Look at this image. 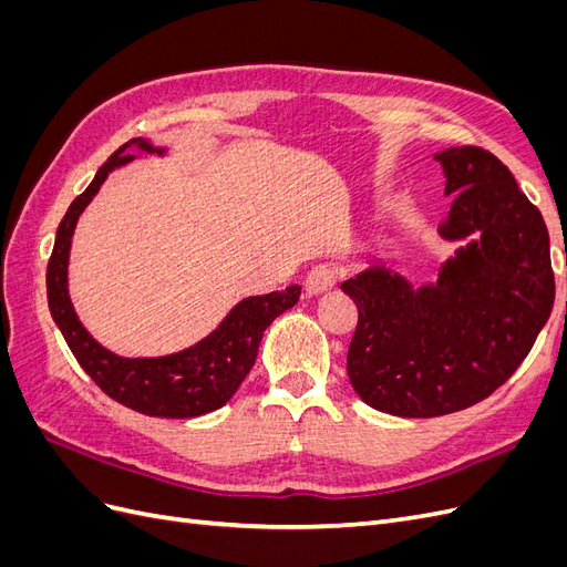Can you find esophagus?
Masks as SVG:
<instances>
[{
  "label": "esophagus",
  "instance_id": "esophagus-1",
  "mask_svg": "<svg viewBox=\"0 0 567 567\" xmlns=\"http://www.w3.org/2000/svg\"><path fill=\"white\" fill-rule=\"evenodd\" d=\"M338 281H340V267L323 262L307 271L305 288L310 296H319V293H326V290H331Z\"/></svg>",
  "mask_w": 567,
  "mask_h": 567
}]
</instances>
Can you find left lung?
I'll return each mask as SVG.
<instances>
[{
  "label": "left lung",
  "mask_w": 567,
  "mask_h": 567,
  "mask_svg": "<svg viewBox=\"0 0 567 567\" xmlns=\"http://www.w3.org/2000/svg\"><path fill=\"white\" fill-rule=\"evenodd\" d=\"M454 196L440 234L461 241L437 284L371 267L340 288L357 305L348 375L369 406L406 419L477 404L520 367L551 315L556 284L542 213L480 146L435 153Z\"/></svg>",
  "instance_id": "1"
}]
</instances>
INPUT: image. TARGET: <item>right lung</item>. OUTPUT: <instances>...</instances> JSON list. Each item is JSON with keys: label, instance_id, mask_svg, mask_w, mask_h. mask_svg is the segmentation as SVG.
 Wrapping results in <instances>:
<instances>
[{"label": "right lung", "instance_id": "add662e5", "mask_svg": "<svg viewBox=\"0 0 567 567\" xmlns=\"http://www.w3.org/2000/svg\"><path fill=\"white\" fill-rule=\"evenodd\" d=\"M132 144L148 153H163V148H153L142 140L123 144L99 167L92 184L71 203L56 229L54 250H51L47 265L49 312L84 373L111 400L146 416L194 419L231 400V394L244 383L255 364L265 329L298 302L300 286H288L286 290H274L269 296L241 300L210 336L175 354L127 359L99 346L80 323L71 296H68V252H71V238L80 213L96 196L99 186L104 184L111 169L134 158L127 153Z\"/></svg>", "mask_w": 567, "mask_h": 567}]
</instances>
